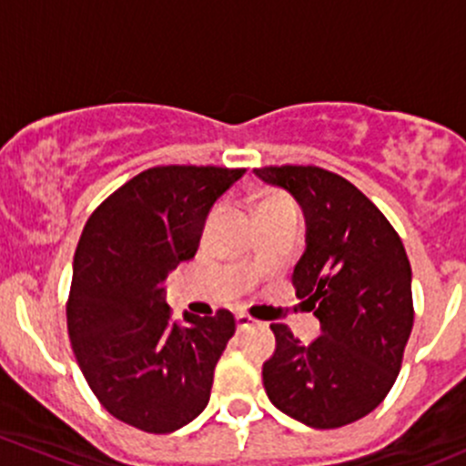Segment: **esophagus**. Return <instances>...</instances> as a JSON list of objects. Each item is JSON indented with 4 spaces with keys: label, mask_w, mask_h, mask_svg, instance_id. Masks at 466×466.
Masks as SVG:
<instances>
[{
    "label": "esophagus",
    "mask_w": 466,
    "mask_h": 466,
    "mask_svg": "<svg viewBox=\"0 0 466 466\" xmlns=\"http://www.w3.org/2000/svg\"><path fill=\"white\" fill-rule=\"evenodd\" d=\"M252 324H257L255 318H250V316H248V313H243V311L237 313V327L241 329V331H243V329L252 327Z\"/></svg>",
    "instance_id": "1"
}]
</instances>
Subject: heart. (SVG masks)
<instances>
[{
    "mask_svg": "<svg viewBox=\"0 0 466 466\" xmlns=\"http://www.w3.org/2000/svg\"><path fill=\"white\" fill-rule=\"evenodd\" d=\"M279 207H293L286 196L281 194H268L263 196L261 203H259V211H266V209H279Z\"/></svg>",
    "mask_w": 466,
    "mask_h": 466,
    "instance_id": "b5f03b06",
    "label": "heart"
}]
</instances>
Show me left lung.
<instances>
[{
    "label": "left lung",
    "mask_w": 466,
    "mask_h": 466,
    "mask_svg": "<svg viewBox=\"0 0 466 466\" xmlns=\"http://www.w3.org/2000/svg\"><path fill=\"white\" fill-rule=\"evenodd\" d=\"M255 173L302 207L307 250L293 286L322 329L304 345L286 324H270L277 347L263 363V388L293 420L340 429L370 415L401 370L415 320L406 248L379 207L338 173L293 164Z\"/></svg>",
    "instance_id": "1"
}]
</instances>
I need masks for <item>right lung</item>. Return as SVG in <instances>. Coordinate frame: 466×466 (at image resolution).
Returning a JSON list of instances; mask_svg holds the SVG:
<instances>
[{"instance_id": "add662e5", "label": "right lung", "mask_w": 466, "mask_h": 466, "mask_svg": "<svg viewBox=\"0 0 466 466\" xmlns=\"http://www.w3.org/2000/svg\"><path fill=\"white\" fill-rule=\"evenodd\" d=\"M243 173L153 167L107 196L86 223L67 331L87 385L124 424L173 433L209 403L216 363L237 322L228 309L173 320L164 281L194 259L211 205Z\"/></svg>"}]
</instances>
